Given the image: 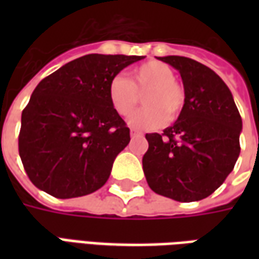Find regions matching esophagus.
Wrapping results in <instances>:
<instances>
[{
  "label": "esophagus",
  "mask_w": 259,
  "mask_h": 259,
  "mask_svg": "<svg viewBox=\"0 0 259 259\" xmlns=\"http://www.w3.org/2000/svg\"><path fill=\"white\" fill-rule=\"evenodd\" d=\"M130 135H132V137H137V136H143V133H141V132H139V130L132 129L130 130Z\"/></svg>",
  "instance_id": "34e87169"
}]
</instances>
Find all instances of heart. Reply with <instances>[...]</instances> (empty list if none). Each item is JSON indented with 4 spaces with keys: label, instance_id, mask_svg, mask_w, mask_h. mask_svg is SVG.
Returning <instances> with one entry per match:
<instances>
[{
    "label": "heart",
    "instance_id": "heart-1",
    "mask_svg": "<svg viewBox=\"0 0 259 259\" xmlns=\"http://www.w3.org/2000/svg\"><path fill=\"white\" fill-rule=\"evenodd\" d=\"M170 66L158 61H150L130 72L129 80L115 76L108 85V98L115 112L127 116L135 111L144 91L146 107L129 118L136 129H158L166 120L178 118L185 105V91L178 84Z\"/></svg>",
    "mask_w": 259,
    "mask_h": 259
}]
</instances>
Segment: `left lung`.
Here are the masks:
<instances>
[{"instance_id": "1", "label": "left lung", "mask_w": 259, "mask_h": 259, "mask_svg": "<svg viewBox=\"0 0 259 259\" xmlns=\"http://www.w3.org/2000/svg\"><path fill=\"white\" fill-rule=\"evenodd\" d=\"M185 87L179 118L162 135L148 133L143 170L157 194L180 202L206 198L233 170L243 127L233 96L219 76L194 59L169 55Z\"/></svg>"}]
</instances>
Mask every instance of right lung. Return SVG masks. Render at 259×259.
<instances>
[{"instance_id":"obj_1","label":"right lung","mask_w":259,"mask_h":259,"mask_svg":"<svg viewBox=\"0 0 259 259\" xmlns=\"http://www.w3.org/2000/svg\"><path fill=\"white\" fill-rule=\"evenodd\" d=\"M137 55L89 54L42 79L22 112L19 155L31 183L57 198L107 183L130 130L109 102L108 85Z\"/></svg>"}]
</instances>
